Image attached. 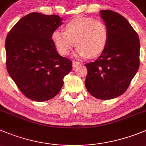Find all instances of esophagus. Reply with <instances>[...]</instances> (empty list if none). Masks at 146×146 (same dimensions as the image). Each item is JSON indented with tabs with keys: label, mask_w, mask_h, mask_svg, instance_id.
<instances>
[{
	"label": "esophagus",
	"mask_w": 146,
	"mask_h": 146,
	"mask_svg": "<svg viewBox=\"0 0 146 146\" xmlns=\"http://www.w3.org/2000/svg\"><path fill=\"white\" fill-rule=\"evenodd\" d=\"M80 65V63L78 62H76V61H73V69H76V68H77L78 65Z\"/></svg>",
	"instance_id": "esophagus-1"
}]
</instances>
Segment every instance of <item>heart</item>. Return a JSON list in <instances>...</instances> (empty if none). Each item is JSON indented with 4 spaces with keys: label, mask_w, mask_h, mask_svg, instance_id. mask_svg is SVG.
<instances>
[{
    "label": "heart",
    "mask_w": 146,
    "mask_h": 146,
    "mask_svg": "<svg viewBox=\"0 0 146 146\" xmlns=\"http://www.w3.org/2000/svg\"><path fill=\"white\" fill-rule=\"evenodd\" d=\"M51 38L60 54H68L76 44L78 56L96 58L107 47L109 31L104 23L94 18L81 16L66 23L65 31H53Z\"/></svg>",
    "instance_id": "obj_1"
}]
</instances>
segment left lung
<instances>
[{"label":"left lung","mask_w":146,"mask_h":146,"mask_svg":"<svg viewBox=\"0 0 146 146\" xmlns=\"http://www.w3.org/2000/svg\"><path fill=\"white\" fill-rule=\"evenodd\" d=\"M100 16L108 28V44L97 60L85 64V86L96 99H111L125 93L138 70L140 40L122 15L102 10Z\"/></svg>","instance_id":"obj_1"}]
</instances>
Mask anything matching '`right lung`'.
<instances>
[{
  "mask_svg": "<svg viewBox=\"0 0 146 146\" xmlns=\"http://www.w3.org/2000/svg\"><path fill=\"white\" fill-rule=\"evenodd\" d=\"M62 19L31 13L21 18L5 39L6 68L21 93L36 102L50 100L63 86L72 61L60 56L52 40Z\"/></svg>",
  "mask_w": 146,
  "mask_h": 146,
  "instance_id": "1",
  "label": "right lung"
}]
</instances>
